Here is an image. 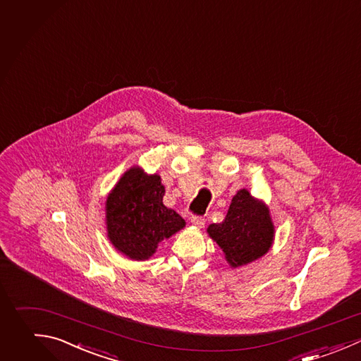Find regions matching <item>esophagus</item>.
Instances as JSON below:
<instances>
[{"instance_id": "34e87169", "label": "esophagus", "mask_w": 361, "mask_h": 361, "mask_svg": "<svg viewBox=\"0 0 361 361\" xmlns=\"http://www.w3.org/2000/svg\"><path fill=\"white\" fill-rule=\"evenodd\" d=\"M190 221H192V224H193L195 227H197V228H203V227H204V219L200 217V216H193V217L190 219Z\"/></svg>"}]
</instances>
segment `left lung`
<instances>
[{
	"label": "left lung",
	"mask_w": 361,
	"mask_h": 361,
	"mask_svg": "<svg viewBox=\"0 0 361 361\" xmlns=\"http://www.w3.org/2000/svg\"><path fill=\"white\" fill-rule=\"evenodd\" d=\"M207 233L223 250L227 262L237 268L268 252L274 240V223L268 207L247 189H241L231 199L226 219L210 224Z\"/></svg>",
	"instance_id": "obj_1"
}]
</instances>
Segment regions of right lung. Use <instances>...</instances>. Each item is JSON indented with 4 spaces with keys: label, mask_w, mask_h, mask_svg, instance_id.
Masks as SVG:
<instances>
[{
    "label": "right lung",
    "mask_w": 361,
    "mask_h": 361,
    "mask_svg": "<svg viewBox=\"0 0 361 361\" xmlns=\"http://www.w3.org/2000/svg\"><path fill=\"white\" fill-rule=\"evenodd\" d=\"M159 175H147L133 166L117 182L106 202L107 235L131 259H148L161 241L185 227V220L162 199Z\"/></svg>",
    "instance_id": "1"
}]
</instances>
